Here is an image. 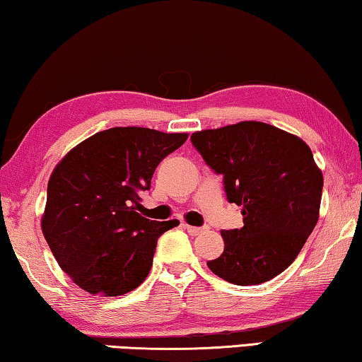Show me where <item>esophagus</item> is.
Instances as JSON below:
<instances>
[{
	"mask_svg": "<svg viewBox=\"0 0 362 362\" xmlns=\"http://www.w3.org/2000/svg\"><path fill=\"white\" fill-rule=\"evenodd\" d=\"M185 229L190 235H199L204 230V228H197V226H190V224H185Z\"/></svg>",
	"mask_w": 362,
	"mask_h": 362,
	"instance_id": "esophagus-1",
	"label": "esophagus"
}]
</instances>
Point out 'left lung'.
I'll use <instances>...</instances> for the list:
<instances>
[{
  "label": "left lung",
  "instance_id": "left-lung-1",
  "mask_svg": "<svg viewBox=\"0 0 362 362\" xmlns=\"http://www.w3.org/2000/svg\"><path fill=\"white\" fill-rule=\"evenodd\" d=\"M193 146L223 174L244 228L221 230L224 250L208 262L237 286L262 284L299 255L319 221L323 175L299 136L263 122H239L192 134Z\"/></svg>",
  "mask_w": 362,
  "mask_h": 362
}]
</instances>
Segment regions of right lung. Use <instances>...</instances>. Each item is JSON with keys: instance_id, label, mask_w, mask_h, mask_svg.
Listing matches in <instances>:
<instances>
[{"instance_id": "obj_1", "label": "right lung", "mask_w": 362, "mask_h": 362, "mask_svg": "<svg viewBox=\"0 0 362 362\" xmlns=\"http://www.w3.org/2000/svg\"><path fill=\"white\" fill-rule=\"evenodd\" d=\"M187 133L141 127L104 129L74 146L53 169L42 233L64 273L89 294L115 298L149 274L160 234L179 226L139 214V192Z\"/></svg>"}]
</instances>
